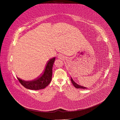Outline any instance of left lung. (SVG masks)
Instances as JSON below:
<instances>
[{
	"label": "left lung",
	"instance_id": "left-lung-1",
	"mask_svg": "<svg viewBox=\"0 0 120 120\" xmlns=\"http://www.w3.org/2000/svg\"><path fill=\"white\" fill-rule=\"evenodd\" d=\"M71 83H72V84L73 85V86H74V87H75L76 88H77V89H86L85 87H83V86H80L79 85H77L76 83L74 81L72 80V79L71 78Z\"/></svg>",
	"mask_w": 120,
	"mask_h": 120
}]
</instances>
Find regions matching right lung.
Masks as SVG:
<instances>
[{
    "label": "right lung",
    "instance_id": "1",
    "mask_svg": "<svg viewBox=\"0 0 120 120\" xmlns=\"http://www.w3.org/2000/svg\"><path fill=\"white\" fill-rule=\"evenodd\" d=\"M55 57L49 59L47 63L43 73L37 79L31 81H24L18 78L19 82L24 87L31 90H39L45 88L51 81L52 68Z\"/></svg>",
    "mask_w": 120,
    "mask_h": 120
}]
</instances>
